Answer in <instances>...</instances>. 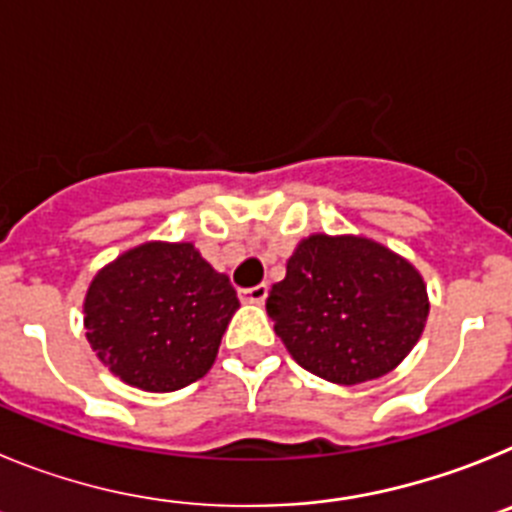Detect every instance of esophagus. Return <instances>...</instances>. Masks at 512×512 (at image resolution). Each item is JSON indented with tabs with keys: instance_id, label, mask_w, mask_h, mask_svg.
Instances as JSON below:
<instances>
[{
	"instance_id": "1",
	"label": "esophagus",
	"mask_w": 512,
	"mask_h": 512,
	"mask_svg": "<svg viewBox=\"0 0 512 512\" xmlns=\"http://www.w3.org/2000/svg\"><path fill=\"white\" fill-rule=\"evenodd\" d=\"M266 295H269V287H266V284H256V287L241 289V300H248V302H264Z\"/></svg>"
}]
</instances>
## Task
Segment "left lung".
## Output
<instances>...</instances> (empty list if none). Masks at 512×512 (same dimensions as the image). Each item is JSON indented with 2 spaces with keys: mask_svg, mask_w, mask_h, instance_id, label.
Here are the masks:
<instances>
[{
  "mask_svg": "<svg viewBox=\"0 0 512 512\" xmlns=\"http://www.w3.org/2000/svg\"><path fill=\"white\" fill-rule=\"evenodd\" d=\"M266 312L302 369L361 384L410 354L428 297L418 271L390 248L354 235H310L271 287Z\"/></svg>",
  "mask_w": 512,
  "mask_h": 512,
  "instance_id": "1",
  "label": "left lung"
}]
</instances>
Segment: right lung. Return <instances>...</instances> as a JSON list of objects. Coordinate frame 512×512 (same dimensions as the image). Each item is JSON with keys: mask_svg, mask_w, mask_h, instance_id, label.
Returning a JSON list of instances; mask_svg holds the SVG:
<instances>
[{"mask_svg": "<svg viewBox=\"0 0 512 512\" xmlns=\"http://www.w3.org/2000/svg\"><path fill=\"white\" fill-rule=\"evenodd\" d=\"M238 297L192 243H146L94 277L87 338L122 382L174 392L210 372Z\"/></svg>", "mask_w": 512, "mask_h": 512, "instance_id": "obj_1", "label": "right lung"}]
</instances>
